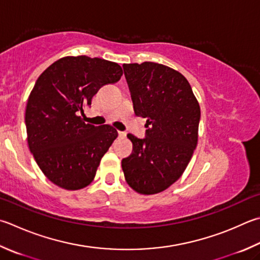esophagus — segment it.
Listing matches in <instances>:
<instances>
[{
  "label": "esophagus",
  "instance_id": "34e87169",
  "mask_svg": "<svg viewBox=\"0 0 260 260\" xmlns=\"http://www.w3.org/2000/svg\"><path fill=\"white\" fill-rule=\"evenodd\" d=\"M118 135H119L120 138H125L126 133H125V132H118Z\"/></svg>",
  "mask_w": 260,
  "mask_h": 260
}]
</instances>
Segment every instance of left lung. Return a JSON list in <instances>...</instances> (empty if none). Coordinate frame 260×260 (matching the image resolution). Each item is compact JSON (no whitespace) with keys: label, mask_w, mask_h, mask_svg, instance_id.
I'll list each match as a JSON object with an SVG mask.
<instances>
[{"label":"left lung","mask_w":260,"mask_h":260,"mask_svg":"<svg viewBox=\"0 0 260 260\" xmlns=\"http://www.w3.org/2000/svg\"><path fill=\"white\" fill-rule=\"evenodd\" d=\"M136 116L146 118V138H127L133 151L121 160L128 185L140 194L166 190L182 176L198 144L200 106L183 75L165 64L124 63Z\"/></svg>","instance_id":"left-lung-1"}]
</instances>
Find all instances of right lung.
Wrapping results in <instances>:
<instances>
[{
	"label": "right lung",
	"instance_id": "obj_1",
	"mask_svg": "<svg viewBox=\"0 0 260 260\" xmlns=\"http://www.w3.org/2000/svg\"><path fill=\"white\" fill-rule=\"evenodd\" d=\"M121 76V67L112 61L69 55L37 78L26 106L27 141L41 171L56 186L76 191L93 182L118 133L110 125L85 124L79 115L99 89Z\"/></svg>",
	"mask_w": 260,
	"mask_h": 260
}]
</instances>
